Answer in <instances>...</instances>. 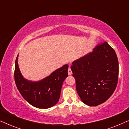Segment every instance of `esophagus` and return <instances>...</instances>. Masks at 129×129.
<instances>
[{
  "label": "esophagus",
  "instance_id": "esophagus-1",
  "mask_svg": "<svg viewBox=\"0 0 129 129\" xmlns=\"http://www.w3.org/2000/svg\"><path fill=\"white\" fill-rule=\"evenodd\" d=\"M72 74V72L71 70V69H70V68L69 67V69H68V75H71Z\"/></svg>",
  "mask_w": 129,
  "mask_h": 129
}]
</instances>
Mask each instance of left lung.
<instances>
[{"label":"left lung","instance_id":"1","mask_svg":"<svg viewBox=\"0 0 129 129\" xmlns=\"http://www.w3.org/2000/svg\"><path fill=\"white\" fill-rule=\"evenodd\" d=\"M71 70L77 92L87 106L105 102L117 86L119 61L115 51L106 42L72 63Z\"/></svg>","mask_w":129,"mask_h":129}]
</instances>
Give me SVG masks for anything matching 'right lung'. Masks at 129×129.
<instances>
[{"label": "right lung", "instance_id": "right-lung-1", "mask_svg": "<svg viewBox=\"0 0 129 129\" xmlns=\"http://www.w3.org/2000/svg\"><path fill=\"white\" fill-rule=\"evenodd\" d=\"M19 54L15 61V80L23 98L31 106L39 109H48L57 104L60 96L63 83L68 76V64L53 72L38 81L24 78L18 64Z\"/></svg>", "mask_w": 129, "mask_h": 129}]
</instances>
